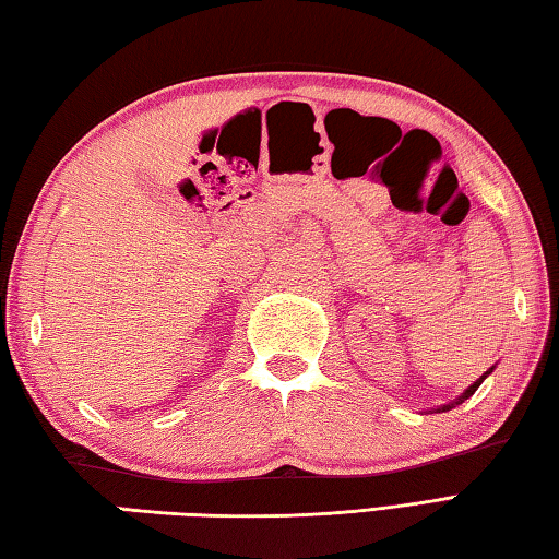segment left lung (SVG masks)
<instances>
[{
	"label": "left lung",
	"mask_w": 559,
	"mask_h": 559,
	"mask_svg": "<svg viewBox=\"0 0 559 559\" xmlns=\"http://www.w3.org/2000/svg\"><path fill=\"white\" fill-rule=\"evenodd\" d=\"M491 370H493V367H491ZM491 370H489V372H491ZM489 372H487V374H489ZM487 374H484V377H487ZM484 377H481V379H484ZM481 379H477V382H475V384H472V386H469V389H467V392H465V394H462V396H460V402H455V404H462V402H465V399H469V396H472V394H475V392H477V386H479V384H481ZM455 404H448V406H443V411H448V408H452V406H455Z\"/></svg>",
	"instance_id": "left-lung-1"
}]
</instances>
